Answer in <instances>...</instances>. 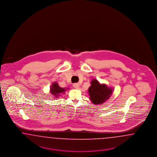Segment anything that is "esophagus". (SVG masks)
I'll list each match as a JSON object with an SVG mask.
<instances>
[{"label":"esophagus","mask_w":157,"mask_h":157,"mask_svg":"<svg viewBox=\"0 0 157 157\" xmlns=\"http://www.w3.org/2000/svg\"><path fill=\"white\" fill-rule=\"evenodd\" d=\"M73 86L74 87V88H75V89H79V84H78V83H74V84H73Z\"/></svg>","instance_id":"1"}]
</instances>
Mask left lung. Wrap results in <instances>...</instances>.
Listing matches in <instances>:
<instances>
[{
    "label": "left lung",
    "instance_id": "8db88e82",
    "mask_svg": "<svg viewBox=\"0 0 157 157\" xmlns=\"http://www.w3.org/2000/svg\"><path fill=\"white\" fill-rule=\"evenodd\" d=\"M90 100L93 104H103L109 98L113 89L105 84H101L95 79L91 81L90 87L88 89Z\"/></svg>",
    "mask_w": 157,
    "mask_h": 157
}]
</instances>
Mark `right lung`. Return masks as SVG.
Segmentation results:
<instances>
[{"label": "right lung", "mask_w": 157, "mask_h": 157, "mask_svg": "<svg viewBox=\"0 0 157 157\" xmlns=\"http://www.w3.org/2000/svg\"><path fill=\"white\" fill-rule=\"evenodd\" d=\"M66 89H67L60 87L57 83L54 82L51 86L50 91L55 98H57L60 95H62V94H64V91H66Z\"/></svg>", "instance_id": "right-lung-1"}]
</instances>
